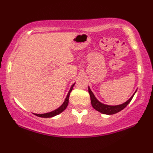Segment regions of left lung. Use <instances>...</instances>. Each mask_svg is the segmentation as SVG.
Masks as SVG:
<instances>
[{
	"mask_svg": "<svg viewBox=\"0 0 153 153\" xmlns=\"http://www.w3.org/2000/svg\"><path fill=\"white\" fill-rule=\"evenodd\" d=\"M136 91L135 92V93H136ZM88 92H89L90 96H91V104L92 106L93 107V108L96 110L97 111L100 112V113L102 114H105V115H113V114H115L120 111H121V110L124 109L130 103V102L131 101L134 95H135V93H134L129 100H127L124 103L121 105H108L102 103V102H100V101L97 100L89 87H88Z\"/></svg>",
	"mask_w": 153,
	"mask_h": 153,
	"instance_id": "obj_1",
	"label": "left lung"
}]
</instances>
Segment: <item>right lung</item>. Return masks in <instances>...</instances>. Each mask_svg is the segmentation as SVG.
<instances>
[{"instance_id":"right-lung-1","label":"right lung","mask_w":153,"mask_h":153,"mask_svg":"<svg viewBox=\"0 0 153 153\" xmlns=\"http://www.w3.org/2000/svg\"><path fill=\"white\" fill-rule=\"evenodd\" d=\"M74 85H75V83L72 85V86L71 87V89H70L68 93L67 96H66V98H65V101H64L63 103H62L61 105L58 108H57V109H56L55 110H53V111H51V112H49V113H43V114L33 113L34 115H36V116H38V117H52L56 116V115H58L60 113H61L62 112H63L64 110L66 109V108H67L68 105L70 93H71V92L72 91V90H73V86H74Z\"/></svg>"}]
</instances>
